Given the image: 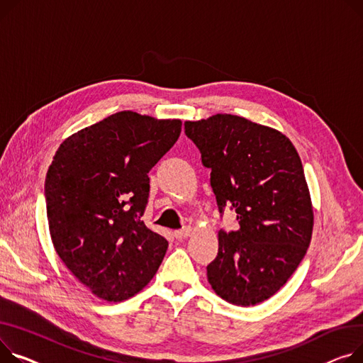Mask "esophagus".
<instances>
[{"label":"esophagus","mask_w":363,"mask_h":363,"mask_svg":"<svg viewBox=\"0 0 363 363\" xmlns=\"http://www.w3.org/2000/svg\"><path fill=\"white\" fill-rule=\"evenodd\" d=\"M191 233H192V229L191 228H185V229H181V230H175L174 236L179 240V239H185V238L191 236Z\"/></svg>","instance_id":"obj_1"}]
</instances>
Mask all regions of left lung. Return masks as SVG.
<instances>
[{"label": "left lung", "instance_id": "1", "mask_svg": "<svg viewBox=\"0 0 363 363\" xmlns=\"http://www.w3.org/2000/svg\"><path fill=\"white\" fill-rule=\"evenodd\" d=\"M219 211L233 208L239 229L220 230L219 252L207 265L211 289L238 306L257 305L286 284L311 242L313 210L301 157L280 131L216 113L186 121Z\"/></svg>", "mask_w": 363, "mask_h": 363}]
</instances>
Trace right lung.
<instances>
[{"label":"right lung","mask_w":363,"mask_h":363,"mask_svg":"<svg viewBox=\"0 0 363 363\" xmlns=\"http://www.w3.org/2000/svg\"><path fill=\"white\" fill-rule=\"evenodd\" d=\"M181 119L116 112L58 147L48 169L46 216L54 248L94 296L123 302L149 284L167 240L141 216L150 169L171 150Z\"/></svg>","instance_id":"right-lung-1"}]
</instances>
